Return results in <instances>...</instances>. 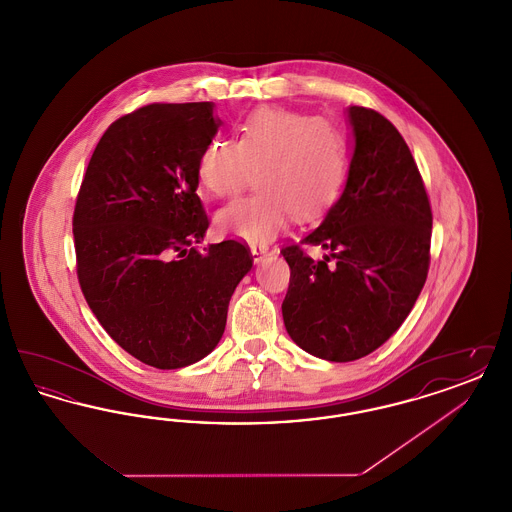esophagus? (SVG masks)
<instances>
[{
    "label": "esophagus",
    "instance_id": "obj_1",
    "mask_svg": "<svg viewBox=\"0 0 512 512\" xmlns=\"http://www.w3.org/2000/svg\"><path fill=\"white\" fill-rule=\"evenodd\" d=\"M251 255L255 263H261L268 255L267 245H251Z\"/></svg>",
    "mask_w": 512,
    "mask_h": 512
}]
</instances>
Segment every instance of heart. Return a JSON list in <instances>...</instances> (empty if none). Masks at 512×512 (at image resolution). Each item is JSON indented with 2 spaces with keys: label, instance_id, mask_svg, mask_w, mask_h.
<instances>
[{
  "label": "heart",
  "instance_id": "1",
  "mask_svg": "<svg viewBox=\"0 0 512 512\" xmlns=\"http://www.w3.org/2000/svg\"><path fill=\"white\" fill-rule=\"evenodd\" d=\"M257 180V192L217 215L220 234L267 244L292 217L313 222L340 199L349 176V144L340 126L288 109L253 111L234 144L213 138L197 159V182L217 199Z\"/></svg>",
  "mask_w": 512,
  "mask_h": 512
}]
</instances>
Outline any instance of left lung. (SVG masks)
<instances>
[{
  "label": "left lung",
  "mask_w": 512,
  "mask_h": 512,
  "mask_svg": "<svg viewBox=\"0 0 512 512\" xmlns=\"http://www.w3.org/2000/svg\"><path fill=\"white\" fill-rule=\"evenodd\" d=\"M355 151L345 190L301 244L282 247V303L292 340L318 359L349 363L390 340L430 268L432 207L413 153L374 109L349 107ZM303 244L329 251L315 262Z\"/></svg>",
  "instance_id": "left-lung-1"
}]
</instances>
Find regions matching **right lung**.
Listing matches in <instances>:
<instances>
[{
	"mask_svg": "<svg viewBox=\"0 0 512 512\" xmlns=\"http://www.w3.org/2000/svg\"><path fill=\"white\" fill-rule=\"evenodd\" d=\"M219 126L211 101L124 115L101 136L74 205L76 274L92 313L126 353L161 370L217 347L253 267L238 240L197 249L209 228L197 159Z\"/></svg>",
	"mask_w": 512,
	"mask_h": 512,
	"instance_id": "obj_1",
	"label": "right lung"
}]
</instances>
